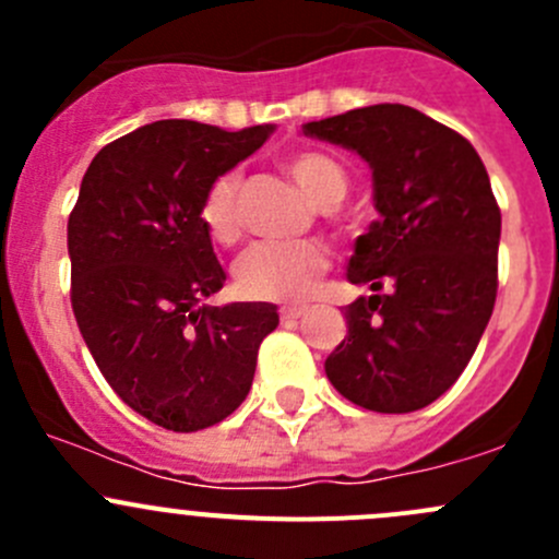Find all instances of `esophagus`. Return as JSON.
Here are the masks:
<instances>
[{
	"mask_svg": "<svg viewBox=\"0 0 559 559\" xmlns=\"http://www.w3.org/2000/svg\"><path fill=\"white\" fill-rule=\"evenodd\" d=\"M302 313H306L302 308H281V319L284 321H297Z\"/></svg>",
	"mask_w": 559,
	"mask_h": 559,
	"instance_id": "1",
	"label": "esophagus"
}]
</instances>
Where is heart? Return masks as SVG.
<instances>
[{
  "label": "heart",
  "mask_w": 559,
  "mask_h": 559,
  "mask_svg": "<svg viewBox=\"0 0 559 559\" xmlns=\"http://www.w3.org/2000/svg\"><path fill=\"white\" fill-rule=\"evenodd\" d=\"M295 183L321 211H330L346 197V170L321 151H300L286 159ZM200 222L213 243L233 246L243 233L240 218V175L224 173L207 186L200 205ZM330 264L319 243H257L235 262V286L248 300L302 302Z\"/></svg>",
  "instance_id": "heart-1"
}]
</instances>
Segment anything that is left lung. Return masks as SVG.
Returning a JSON list of instances; mask_svg holds the SVG:
<instances>
[{
  "mask_svg": "<svg viewBox=\"0 0 559 559\" xmlns=\"http://www.w3.org/2000/svg\"><path fill=\"white\" fill-rule=\"evenodd\" d=\"M368 162L379 218L354 243L330 384L379 414L430 405L471 362L498 295L500 207L476 148L408 105H370L302 127Z\"/></svg>",
  "mask_w": 559,
  "mask_h": 559,
  "instance_id": "left-lung-1",
  "label": "left lung"
}]
</instances>
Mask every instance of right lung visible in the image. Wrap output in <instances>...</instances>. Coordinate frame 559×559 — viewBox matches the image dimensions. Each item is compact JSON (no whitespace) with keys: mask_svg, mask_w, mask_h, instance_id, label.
<instances>
[{"mask_svg":"<svg viewBox=\"0 0 559 559\" xmlns=\"http://www.w3.org/2000/svg\"><path fill=\"white\" fill-rule=\"evenodd\" d=\"M273 123H145L105 145L67 224L72 311L112 392L173 432L227 419L246 400L273 302L205 306L227 275L200 222L207 186L248 159Z\"/></svg>","mask_w":559,"mask_h":559,"instance_id":"add662e5","label":"right lung"}]
</instances>
